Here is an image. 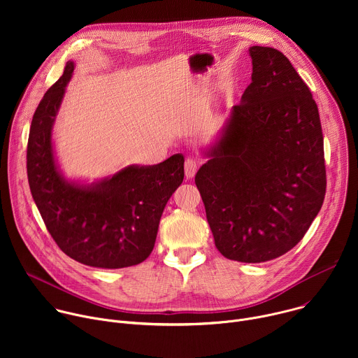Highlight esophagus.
<instances>
[{"instance_id":"obj_1","label":"esophagus","mask_w":358,"mask_h":358,"mask_svg":"<svg viewBox=\"0 0 358 358\" xmlns=\"http://www.w3.org/2000/svg\"><path fill=\"white\" fill-rule=\"evenodd\" d=\"M198 166H199V163H198V160L194 159V157H189V159L185 160L184 170H185L187 178H192V177L195 176V173H196V170H198Z\"/></svg>"}]
</instances>
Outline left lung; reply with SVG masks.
<instances>
[{
  "label": "left lung",
  "mask_w": 358,
  "mask_h": 358,
  "mask_svg": "<svg viewBox=\"0 0 358 358\" xmlns=\"http://www.w3.org/2000/svg\"><path fill=\"white\" fill-rule=\"evenodd\" d=\"M252 83L195 184L217 249L259 264L294 248L319 214L326 166L319 109L280 50L249 48Z\"/></svg>",
  "instance_id": "8db88e82"
}]
</instances>
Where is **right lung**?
Returning <instances> with one entry per match:
<instances>
[{"label": "right lung", "instance_id": "obj_1", "mask_svg": "<svg viewBox=\"0 0 358 358\" xmlns=\"http://www.w3.org/2000/svg\"><path fill=\"white\" fill-rule=\"evenodd\" d=\"M73 69V62H66L34 113L27 147L31 194L48 232L69 258L103 269L138 265L155 248L166 203L184 180V157L129 166L92 185L66 181L55 164L50 136Z\"/></svg>", "mask_w": 358, "mask_h": 358}]
</instances>
